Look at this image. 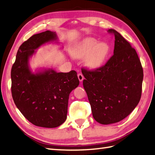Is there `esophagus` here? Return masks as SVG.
Returning <instances> with one entry per match:
<instances>
[{
    "mask_svg": "<svg viewBox=\"0 0 155 155\" xmlns=\"http://www.w3.org/2000/svg\"><path fill=\"white\" fill-rule=\"evenodd\" d=\"M78 80H79V81H80V82H82V81L84 80V76L81 73H78Z\"/></svg>",
    "mask_w": 155,
    "mask_h": 155,
    "instance_id": "1",
    "label": "esophagus"
}]
</instances>
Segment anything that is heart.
Masks as SVG:
<instances>
[{
	"instance_id": "b5f03b06",
	"label": "heart",
	"mask_w": 155,
	"mask_h": 155,
	"mask_svg": "<svg viewBox=\"0 0 155 155\" xmlns=\"http://www.w3.org/2000/svg\"><path fill=\"white\" fill-rule=\"evenodd\" d=\"M111 48L106 42H98L94 38L88 37L75 44L72 48V56L84 58L85 66L91 70L100 69L108 58Z\"/></svg>"
}]
</instances>
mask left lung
I'll use <instances>...</instances> for the list:
<instances>
[{"mask_svg": "<svg viewBox=\"0 0 155 155\" xmlns=\"http://www.w3.org/2000/svg\"><path fill=\"white\" fill-rule=\"evenodd\" d=\"M108 31L115 36L113 56L98 70L82 71L93 117L104 125L117 123L132 112L141 99L143 79L135 49L116 30Z\"/></svg>", "mask_w": 155, "mask_h": 155, "instance_id": "left-lung-1", "label": "left lung"}]
</instances>
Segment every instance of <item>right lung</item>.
<instances>
[{"label": "right lung", "instance_id": "obj_1", "mask_svg": "<svg viewBox=\"0 0 155 155\" xmlns=\"http://www.w3.org/2000/svg\"><path fill=\"white\" fill-rule=\"evenodd\" d=\"M59 44L55 32L35 34L20 45L11 70L12 96L20 112L36 126L54 128L67 119L70 93L79 84L75 71L57 73L53 69L32 72L30 59L39 47Z\"/></svg>", "mask_w": 155, "mask_h": 155}]
</instances>
